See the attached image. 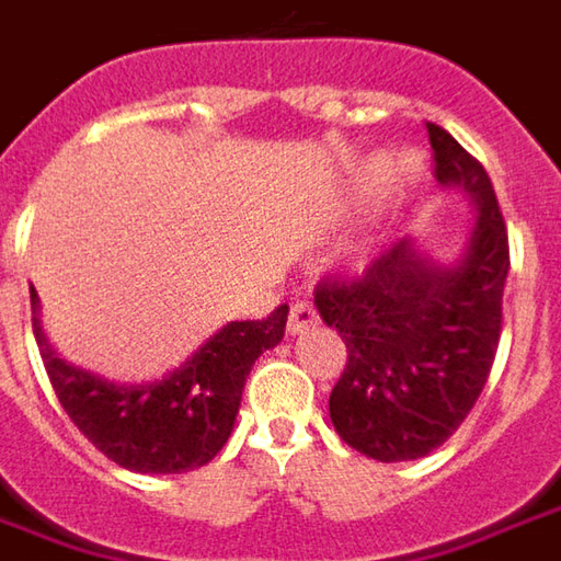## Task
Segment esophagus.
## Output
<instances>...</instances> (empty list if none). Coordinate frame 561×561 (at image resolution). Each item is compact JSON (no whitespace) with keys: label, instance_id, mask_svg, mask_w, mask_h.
<instances>
[{"label":"esophagus","instance_id":"1","mask_svg":"<svg viewBox=\"0 0 561 561\" xmlns=\"http://www.w3.org/2000/svg\"><path fill=\"white\" fill-rule=\"evenodd\" d=\"M317 322L319 313L310 300H295V304H291V310H288V332H291V335H300V332L313 329Z\"/></svg>","mask_w":561,"mask_h":561}]
</instances>
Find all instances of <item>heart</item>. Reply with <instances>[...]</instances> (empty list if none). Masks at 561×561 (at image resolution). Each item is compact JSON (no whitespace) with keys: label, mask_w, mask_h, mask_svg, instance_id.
I'll list each match as a JSON object with an SVG mask.
<instances>
[{"label":"heart","mask_w":561,"mask_h":561,"mask_svg":"<svg viewBox=\"0 0 561 561\" xmlns=\"http://www.w3.org/2000/svg\"><path fill=\"white\" fill-rule=\"evenodd\" d=\"M419 180H422V164L415 154H400V158L369 154L366 161H359L351 176V202L369 204L376 202L378 195L391 202H403L419 185Z\"/></svg>","instance_id":"1"}]
</instances>
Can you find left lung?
I'll use <instances>...</instances> for the list:
<instances>
[{
  "mask_svg": "<svg viewBox=\"0 0 561 561\" xmlns=\"http://www.w3.org/2000/svg\"><path fill=\"white\" fill-rule=\"evenodd\" d=\"M440 185L478 207L466 257L435 266L413 239L378 251L354 276L317 285L319 317L347 347L329 397L332 425L378 462L432 454L472 413L503 332L510 232L488 170L447 129L425 124Z\"/></svg>",
  "mask_w": 561,
  "mask_h": 561,
  "instance_id": "obj_1",
  "label": "left lung"
}]
</instances>
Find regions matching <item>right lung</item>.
<instances>
[{
    "label": "right lung",
    "mask_w": 561,
    "mask_h": 561,
    "mask_svg": "<svg viewBox=\"0 0 561 561\" xmlns=\"http://www.w3.org/2000/svg\"><path fill=\"white\" fill-rule=\"evenodd\" d=\"M33 335L58 403L95 450L129 472L180 474L207 466L232 435L244 378L263 351L285 335L288 307L266 319L222 325L180 369L151 385H114L55 357L30 288Z\"/></svg>",
    "instance_id": "add662e5"
}]
</instances>
